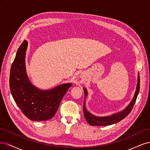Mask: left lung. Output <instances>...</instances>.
<instances>
[{
  "label": "left lung",
  "instance_id": "1",
  "mask_svg": "<svg viewBox=\"0 0 150 150\" xmlns=\"http://www.w3.org/2000/svg\"><path fill=\"white\" fill-rule=\"evenodd\" d=\"M139 84H140V79H139V75L138 74V83L137 85L136 91H135V93L133 100H132L131 102H130L129 105L124 110H123L122 112L108 116V117H98L90 113L89 112H88L87 110H86L85 108V101H84L83 114L86 122L88 123L89 125H91V126H107V125L117 123L119 122L120 121L124 119L130 112H131V111L133 108L135 101H136L137 98V96L139 93ZM83 90H84V93L85 95V96H87V91H86V90L85 88H83Z\"/></svg>",
  "mask_w": 150,
  "mask_h": 150
}]
</instances>
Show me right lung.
<instances>
[{"label": "right lung", "instance_id": "1", "mask_svg": "<svg viewBox=\"0 0 150 150\" xmlns=\"http://www.w3.org/2000/svg\"><path fill=\"white\" fill-rule=\"evenodd\" d=\"M27 42L24 40L17 52L11 69L9 85L17 105L28 119L45 121L51 119L71 83L62 84L49 90L35 87L28 79L25 66Z\"/></svg>", "mask_w": 150, "mask_h": 150}]
</instances>
